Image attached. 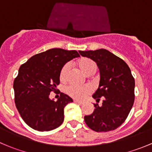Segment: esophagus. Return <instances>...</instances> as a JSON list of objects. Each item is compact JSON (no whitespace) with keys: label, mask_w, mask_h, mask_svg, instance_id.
Here are the masks:
<instances>
[{"label":"esophagus","mask_w":152,"mask_h":152,"mask_svg":"<svg viewBox=\"0 0 152 152\" xmlns=\"http://www.w3.org/2000/svg\"><path fill=\"white\" fill-rule=\"evenodd\" d=\"M74 102L76 104H82L84 103V102L82 101H79V100H74Z\"/></svg>","instance_id":"34e87169"}]
</instances>
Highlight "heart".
<instances>
[{"mask_svg":"<svg viewBox=\"0 0 152 152\" xmlns=\"http://www.w3.org/2000/svg\"><path fill=\"white\" fill-rule=\"evenodd\" d=\"M79 67L82 69V71L87 75H93L96 73L98 66L97 64L93 59L90 58H82L77 62ZM70 71V65L65 64L61 68L59 72V79L61 82H65ZM92 88L90 86H77L70 85L66 88V93L70 97L76 99H84L86 96L90 93Z\"/></svg>","mask_w":152,"mask_h":152,"instance_id":"heart-1","label":"heart"}]
</instances>
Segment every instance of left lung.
I'll list each match as a JSON object with an SVG mask.
<instances>
[{
  "label": "left lung",
  "instance_id": "left-lung-1",
  "mask_svg": "<svg viewBox=\"0 0 152 152\" xmlns=\"http://www.w3.org/2000/svg\"><path fill=\"white\" fill-rule=\"evenodd\" d=\"M82 56L96 62L100 70L99 88L93 98L94 111L85 116L86 124L93 131L102 132L115 130L125 121L134 101V79L125 62L106 49L79 50Z\"/></svg>",
  "mask_w": 152,
  "mask_h": 152
}]
</instances>
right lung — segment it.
<instances>
[{
  "label": "right lung",
  "instance_id": "obj_1",
  "mask_svg": "<svg viewBox=\"0 0 152 152\" xmlns=\"http://www.w3.org/2000/svg\"><path fill=\"white\" fill-rule=\"evenodd\" d=\"M80 55L76 50L51 48L31 56L23 64L13 84L15 102L23 120L39 132L50 131L64 121V108L73 99L63 93L56 102L49 95L59 84L65 63Z\"/></svg>",
  "mask_w": 152,
  "mask_h": 152
}]
</instances>
